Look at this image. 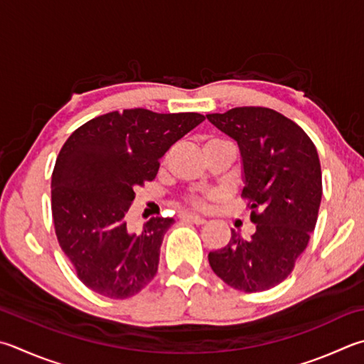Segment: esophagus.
I'll use <instances>...</instances> for the list:
<instances>
[{
	"label": "esophagus",
	"instance_id": "obj_1",
	"mask_svg": "<svg viewBox=\"0 0 364 364\" xmlns=\"http://www.w3.org/2000/svg\"><path fill=\"white\" fill-rule=\"evenodd\" d=\"M181 220L183 221H189V223H194V224H205L207 220L202 216H197V215H181Z\"/></svg>",
	"mask_w": 364,
	"mask_h": 364
}]
</instances>
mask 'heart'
<instances>
[{
	"label": "heart",
	"instance_id": "b5f03b06",
	"mask_svg": "<svg viewBox=\"0 0 364 364\" xmlns=\"http://www.w3.org/2000/svg\"><path fill=\"white\" fill-rule=\"evenodd\" d=\"M213 140H220V138H213ZM188 203L191 205V207H194V208H205V205H207V197L189 196L188 197Z\"/></svg>",
	"mask_w": 364,
	"mask_h": 364
}]
</instances>
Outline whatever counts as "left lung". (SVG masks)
<instances>
[{"instance_id": "1", "label": "left lung", "mask_w": 364, "mask_h": 364, "mask_svg": "<svg viewBox=\"0 0 364 364\" xmlns=\"http://www.w3.org/2000/svg\"><path fill=\"white\" fill-rule=\"evenodd\" d=\"M207 117L239 144L242 197L256 224L248 240L232 230L226 247L210 251L208 262L229 287L266 291L293 272L315 229L323 194L318 153L306 132L275 109L240 107Z\"/></svg>"}]
</instances>
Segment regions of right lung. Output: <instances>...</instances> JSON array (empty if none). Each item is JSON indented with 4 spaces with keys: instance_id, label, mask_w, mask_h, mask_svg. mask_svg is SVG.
<instances>
[{
    "instance_id": "1",
    "label": "right lung",
    "mask_w": 364,
    "mask_h": 364,
    "mask_svg": "<svg viewBox=\"0 0 364 364\" xmlns=\"http://www.w3.org/2000/svg\"><path fill=\"white\" fill-rule=\"evenodd\" d=\"M205 119L199 113L135 108L90 119L58 153L52 171V220L77 279L109 299L135 296L154 279L171 218L127 223L135 189L153 181L161 157Z\"/></svg>"
}]
</instances>
